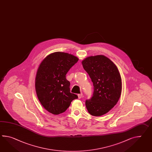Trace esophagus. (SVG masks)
Wrapping results in <instances>:
<instances>
[{
	"label": "esophagus",
	"instance_id": "1",
	"mask_svg": "<svg viewBox=\"0 0 152 152\" xmlns=\"http://www.w3.org/2000/svg\"><path fill=\"white\" fill-rule=\"evenodd\" d=\"M77 96L78 98L79 99H80V98H81L82 96V93H80V94H78Z\"/></svg>",
	"mask_w": 152,
	"mask_h": 152
}]
</instances>
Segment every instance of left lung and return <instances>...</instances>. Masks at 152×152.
<instances>
[{"label": "left lung", "mask_w": 152, "mask_h": 152, "mask_svg": "<svg viewBox=\"0 0 152 152\" xmlns=\"http://www.w3.org/2000/svg\"><path fill=\"white\" fill-rule=\"evenodd\" d=\"M82 64L94 86L92 97L86 101V107L91 115H104L114 107L121 96L122 81L118 69L103 55L88 56Z\"/></svg>", "instance_id": "left-lung-1"}]
</instances>
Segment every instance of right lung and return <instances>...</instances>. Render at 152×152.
I'll list each match as a JSON object with an SVG mask.
<instances>
[{
  "label": "right lung",
  "instance_id": "right-lung-1",
  "mask_svg": "<svg viewBox=\"0 0 152 152\" xmlns=\"http://www.w3.org/2000/svg\"><path fill=\"white\" fill-rule=\"evenodd\" d=\"M78 60L77 57L64 52L50 54L42 60L35 78L37 97L45 109L54 115L66 110L78 98L70 92V83L66 75Z\"/></svg>",
  "mask_w": 152,
  "mask_h": 152
}]
</instances>
